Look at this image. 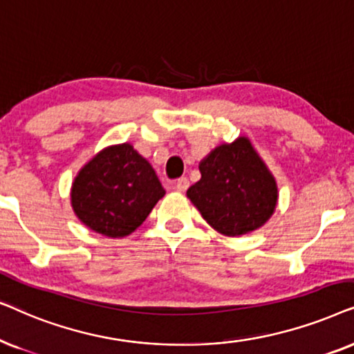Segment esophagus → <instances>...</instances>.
I'll use <instances>...</instances> for the list:
<instances>
[{
	"mask_svg": "<svg viewBox=\"0 0 354 354\" xmlns=\"http://www.w3.org/2000/svg\"><path fill=\"white\" fill-rule=\"evenodd\" d=\"M187 187H189V180L187 178H180V180L174 183V189L178 192H185Z\"/></svg>",
	"mask_w": 354,
	"mask_h": 354,
	"instance_id": "34e87169",
	"label": "esophagus"
}]
</instances>
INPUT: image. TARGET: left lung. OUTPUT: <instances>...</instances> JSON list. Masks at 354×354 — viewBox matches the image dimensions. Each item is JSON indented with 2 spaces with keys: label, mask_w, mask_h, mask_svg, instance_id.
<instances>
[{
  "label": "left lung",
  "mask_w": 354,
  "mask_h": 354,
  "mask_svg": "<svg viewBox=\"0 0 354 354\" xmlns=\"http://www.w3.org/2000/svg\"><path fill=\"white\" fill-rule=\"evenodd\" d=\"M199 169L201 180L186 194L212 228L225 236H241L267 223L279 187L248 138L215 147Z\"/></svg>",
  "instance_id": "obj_1"
}]
</instances>
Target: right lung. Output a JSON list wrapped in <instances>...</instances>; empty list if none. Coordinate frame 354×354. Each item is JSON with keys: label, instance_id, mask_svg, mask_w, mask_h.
Instances as JSON below:
<instances>
[{"label": "right lung", "instance_id": "right-lung-1", "mask_svg": "<svg viewBox=\"0 0 354 354\" xmlns=\"http://www.w3.org/2000/svg\"><path fill=\"white\" fill-rule=\"evenodd\" d=\"M163 196L152 165L131 144H118L81 168L71 187V205L95 233L124 238L144 223Z\"/></svg>", "mask_w": 354, "mask_h": 354}]
</instances>
